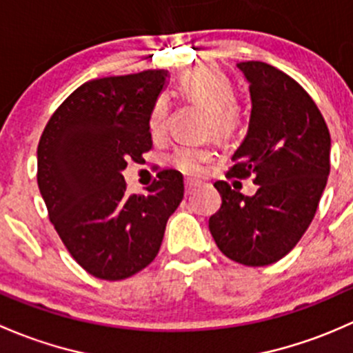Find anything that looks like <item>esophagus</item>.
I'll return each instance as SVG.
<instances>
[{"label": "esophagus", "instance_id": "esophagus-1", "mask_svg": "<svg viewBox=\"0 0 353 353\" xmlns=\"http://www.w3.org/2000/svg\"><path fill=\"white\" fill-rule=\"evenodd\" d=\"M197 187H201V181L199 180H192V178L185 180V194H192Z\"/></svg>", "mask_w": 353, "mask_h": 353}]
</instances>
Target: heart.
Returning a JSON list of instances; mask_svg holds the SVG:
<instances>
[{"mask_svg":"<svg viewBox=\"0 0 353 353\" xmlns=\"http://www.w3.org/2000/svg\"><path fill=\"white\" fill-rule=\"evenodd\" d=\"M178 90L190 100L207 108V129L221 137H230L241 122V114L234 101V90L226 74L216 68H197L185 72L178 83ZM165 98H158L150 112V130L152 136H159L166 127ZM214 151L209 146L181 144L172 154L173 166L185 173H201L203 165L210 161Z\"/></svg>","mask_w":353,"mask_h":353,"instance_id":"heart-1","label":"heart"}]
</instances>
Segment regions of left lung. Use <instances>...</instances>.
<instances>
[{"mask_svg": "<svg viewBox=\"0 0 353 353\" xmlns=\"http://www.w3.org/2000/svg\"><path fill=\"white\" fill-rule=\"evenodd\" d=\"M250 83L248 132L228 176H255L248 197L216 181L223 203L209 219L217 248L231 260L263 267L285 256L310 228L330 175L332 139L303 86L260 61L236 64Z\"/></svg>", "mask_w": 353, "mask_h": 353, "instance_id": "obj_1", "label": "left lung"}]
</instances>
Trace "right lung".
Returning a JSON list of instances; mask_svg holds the SVG:
<instances>
[{
  "mask_svg": "<svg viewBox=\"0 0 353 353\" xmlns=\"http://www.w3.org/2000/svg\"><path fill=\"white\" fill-rule=\"evenodd\" d=\"M165 69L85 83L52 114L37 148V183L50 223L93 277L122 281L146 268L168 217L183 199V176L159 172L146 194H127L122 172L152 148L150 112Z\"/></svg>",
  "mask_w": 353,
  "mask_h": 353,
  "instance_id": "right-lung-1",
  "label": "right lung"
}]
</instances>
